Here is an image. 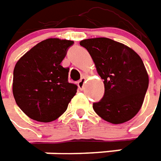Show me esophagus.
<instances>
[{
    "label": "esophagus",
    "mask_w": 161,
    "mask_h": 161,
    "mask_svg": "<svg viewBox=\"0 0 161 161\" xmlns=\"http://www.w3.org/2000/svg\"><path fill=\"white\" fill-rule=\"evenodd\" d=\"M85 81H86V77H81V79L77 82V86L80 90H83L84 88V85H85Z\"/></svg>",
    "instance_id": "esophagus-1"
}]
</instances>
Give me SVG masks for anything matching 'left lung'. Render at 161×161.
I'll list each match as a JSON object with an SVG mask.
<instances>
[{
    "instance_id": "obj_1",
    "label": "left lung",
    "mask_w": 161,
    "mask_h": 161,
    "mask_svg": "<svg viewBox=\"0 0 161 161\" xmlns=\"http://www.w3.org/2000/svg\"><path fill=\"white\" fill-rule=\"evenodd\" d=\"M90 53L98 74L103 79L104 95L94 103V111L112 124H122L140 110L149 86L142 58L126 45L99 37L80 42Z\"/></svg>"
}]
</instances>
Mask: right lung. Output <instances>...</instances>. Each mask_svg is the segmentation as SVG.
<instances>
[{
	"mask_svg": "<svg viewBox=\"0 0 161 161\" xmlns=\"http://www.w3.org/2000/svg\"><path fill=\"white\" fill-rule=\"evenodd\" d=\"M73 41L49 38L19 59L13 72L16 103L30 119L51 122L66 111L77 86L69 83V68L60 63Z\"/></svg>",
	"mask_w": 161,
	"mask_h": 161,
	"instance_id": "right-lung-1",
	"label": "right lung"
}]
</instances>
